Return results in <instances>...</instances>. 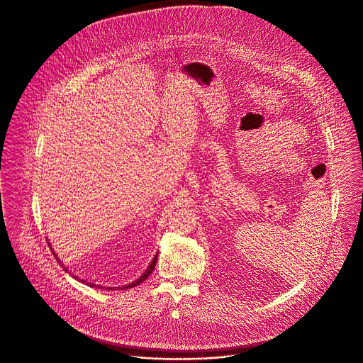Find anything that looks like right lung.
Here are the masks:
<instances>
[{"mask_svg": "<svg viewBox=\"0 0 363 363\" xmlns=\"http://www.w3.org/2000/svg\"><path fill=\"white\" fill-rule=\"evenodd\" d=\"M53 255H55V252H53ZM56 259H57V262L59 263H62L60 260H59V257L56 256ZM156 260H157V255H155V257H153V260L150 262V264L147 266V269L145 270V273L139 277V279H136L135 281H132V283H129V284H126V286H122V287H104V286H97V284H93V283H86V284H89L90 287H96V289H106V290H125V289H130V287H135V286H138V284H140L142 281H145L149 276H150V273L153 272V269H155V266H156ZM63 266V264H62ZM63 269H65V272H67V267H65L63 266ZM69 273H72V272H69ZM74 279H77L79 280V277L77 276H73ZM82 283H84V280H80Z\"/></svg>", "mask_w": 363, "mask_h": 363, "instance_id": "right-lung-1", "label": "right lung"}]
</instances>
